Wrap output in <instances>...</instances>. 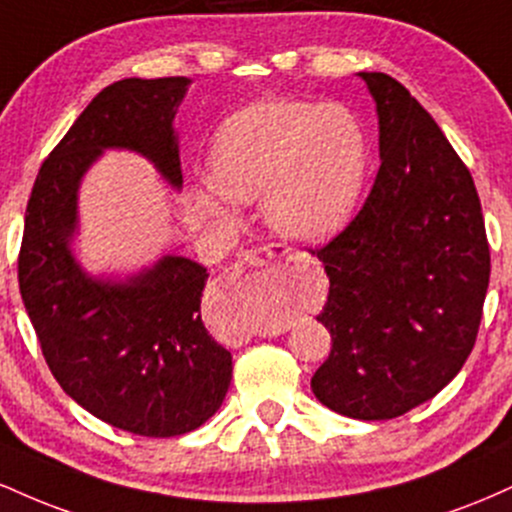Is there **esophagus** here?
I'll return each instance as SVG.
<instances>
[{
	"mask_svg": "<svg viewBox=\"0 0 512 512\" xmlns=\"http://www.w3.org/2000/svg\"><path fill=\"white\" fill-rule=\"evenodd\" d=\"M274 257H281V260L286 262V267H289V274L291 276H298L305 269L310 267V257L305 255V252H298L293 248H284V245H262V248H252V250H245L240 252L238 262L233 264L231 272L223 276V289L228 293H238L240 289V274H243V269L248 267H260V264L274 260Z\"/></svg>",
	"mask_w": 512,
	"mask_h": 512,
	"instance_id": "1",
	"label": "esophagus"
}]
</instances>
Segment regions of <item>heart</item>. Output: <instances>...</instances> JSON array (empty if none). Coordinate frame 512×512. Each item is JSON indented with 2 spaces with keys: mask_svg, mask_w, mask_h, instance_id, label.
Masks as SVG:
<instances>
[{
  "mask_svg": "<svg viewBox=\"0 0 512 512\" xmlns=\"http://www.w3.org/2000/svg\"><path fill=\"white\" fill-rule=\"evenodd\" d=\"M214 182L199 190L204 209L223 214L228 199H262L281 236L320 243L354 214L366 180L361 127L337 105L274 98L228 117L216 137Z\"/></svg>",
  "mask_w": 512,
  "mask_h": 512,
  "instance_id": "b5f03b06",
  "label": "heart"
}]
</instances>
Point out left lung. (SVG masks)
<instances>
[{
	"label": "left lung",
	"instance_id": "left-lung-1",
	"mask_svg": "<svg viewBox=\"0 0 512 512\" xmlns=\"http://www.w3.org/2000/svg\"><path fill=\"white\" fill-rule=\"evenodd\" d=\"M358 76L378 115L380 170L356 219L317 250L332 351L310 387L337 414L385 421L462 370L491 257L477 187L436 120L392 76Z\"/></svg>",
	"mask_w": 512,
	"mask_h": 512
}]
</instances>
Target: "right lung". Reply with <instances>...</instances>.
<instances>
[{"mask_svg": "<svg viewBox=\"0 0 512 512\" xmlns=\"http://www.w3.org/2000/svg\"><path fill=\"white\" fill-rule=\"evenodd\" d=\"M190 86L185 76L105 86L40 166L19 255L23 305L57 383L96 419L146 438L211 419L233 356L202 322L209 274L199 262L163 252L134 272H88L74 250L79 190L105 151H132L180 192L173 122Z\"/></svg>", "mask_w": 512, "mask_h": 512, "instance_id": "obj_1", "label": "right lung"}]
</instances>
